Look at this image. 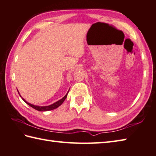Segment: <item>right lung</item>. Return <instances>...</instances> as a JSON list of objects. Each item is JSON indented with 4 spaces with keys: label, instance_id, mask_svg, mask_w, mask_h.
<instances>
[{
    "label": "right lung",
    "instance_id": "obj_1",
    "mask_svg": "<svg viewBox=\"0 0 156 156\" xmlns=\"http://www.w3.org/2000/svg\"><path fill=\"white\" fill-rule=\"evenodd\" d=\"M69 92V91H68ZM68 92H67V93H68ZM67 94L64 96V97L61 99V100H58V101H56V102L52 104H51V105L50 106H35V105H33V104H31L30 103H28L27 101H25L23 98H22V100H23L25 102H26L28 105H29L30 107L33 108L34 109H35L37 110H39V111H48V110H54L56 108H58L59 106H61L62 104H63V101H65V100H66L67 96ZM21 97V96H20ZM22 98V97H21Z\"/></svg>",
    "mask_w": 156,
    "mask_h": 156
}]
</instances>
